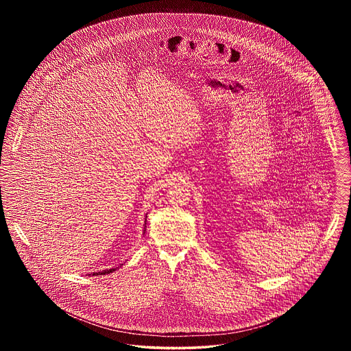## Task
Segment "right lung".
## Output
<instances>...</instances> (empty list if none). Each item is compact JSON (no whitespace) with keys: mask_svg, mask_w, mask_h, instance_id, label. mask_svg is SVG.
<instances>
[{"mask_svg":"<svg viewBox=\"0 0 351 351\" xmlns=\"http://www.w3.org/2000/svg\"><path fill=\"white\" fill-rule=\"evenodd\" d=\"M146 218H147V215H146ZM146 233V219H145V228H143V235ZM121 266H123V265H119L118 267L109 268V269H102L100 272H93V274H89L88 276H97V275H106V274H110V272H114L116 269L121 267Z\"/></svg>","mask_w":351,"mask_h":351,"instance_id":"1","label":"right lung"}]
</instances>
